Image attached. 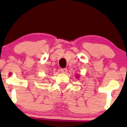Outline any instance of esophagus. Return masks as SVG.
Wrapping results in <instances>:
<instances>
[{
	"label": "esophagus",
	"instance_id": "esophagus-1",
	"mask_svg": "<svg viewBox=\"0 0 127 127\" xmlns=\"http://www.w3.org/2000/svg\"><path fill=\"white\" fill-rule=\"evenodd\" d=\"M60 71H61V73H63V74H66L67 72V70L66 68H64V69H60Z\"/></svg>",
	"mask_w": 127,
	"mask_h": 127
}]
</instances>
